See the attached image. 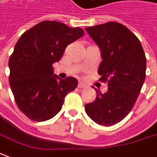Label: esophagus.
Instances as JSON below:
<instances>
[{
  "mask_svg": "<svg viewBox=\"0 0 157 157\" xmlns=\"http://www.w3.org/2000/svg\"><path fill=\"white\" fill-rule=\"evenodd\" d=\"M78 87L79 89H84V88H85V87H86V85H85L84 83L79 82V83H78Z\"/></svg>",
  "mask_w": 157,
  "mask_h": 157,
  "instance_id": "1",
  "label": "esophagus"
}]
</instances>
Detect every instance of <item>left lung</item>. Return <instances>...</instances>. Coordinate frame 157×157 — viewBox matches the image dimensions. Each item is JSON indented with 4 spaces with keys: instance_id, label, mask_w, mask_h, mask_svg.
I'll return each mask as SVG.
<instances>
[{
    "instance_id": "left-lung-1",
    "label": "left lung",
    "mask_w": 157,
    "mask_h": 157,
    "mask_svg": "<svg viewBox=\"0 0 157 157\" xmlns=\"http://www.w3.org/2000/svg\"><path fill=\"white\" fill-rule=\"evenodd\" d=\"M85 31L100 48L97 72L109 85L104 94L95 89L96 100L85 104V112L97 124L113 126L134 106L145 79V55L138 37L121 24L108 22Z\"/></svg>"
}]
</instances>
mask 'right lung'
<instances>
[{"label": "right lung", "instance_id": "add662e5", "mask_svg": "<svg viewBox=\"0 0 157 157\" xmlns=\"http://www.w3.org/2000/svg\"><path fill=\"white\" fill-rule=\"evenodd\" d=\"M84 35L81 28L47 20L19 37L8 61L9 83L16 104L31 120L45 121L56 116L66 95L77 88V78L61 79L52 65L60 60L68 44Z\"/></svg>", "mask_w": 157, "mask_h": 157}]
</instances>
